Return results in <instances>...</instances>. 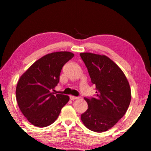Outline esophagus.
Instances as JSON below:
<instances>
[{"mask_svg": "<svg viewBox=\"0 0 151 151\" xmlns=\"http://www.w3.org/2000/svg\"><path fill=\"white\" fill-rule=\"evenodd\" d=\"M70 99H71V100L74 101V100H76V99H78L79 97H78V96H75L70 95Z\"/></svg>", "mask_w": 151, "mask_h": 151, "instance_id": "34e87169", "label": "esophagus"}]
</instances>
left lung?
<instances>
[{"label": "left lung", "mask_w": 151, "mask_h": 151, "mask_svg": "<svg viewBox=\"0 0 151 151\" xmlns=\"http://www.w3.org/2000/svg\"><path fill=\"white\" fill-rule=\"evenodd\" d=\"M87 68L95 98L85 100L88 109L81 121L92 131L103 132L111 129L126 113L131 100V90L126 76L116 64L106 55L80 53Z\"/></svg>", "instance_id": "obj_1"}]
</instances>
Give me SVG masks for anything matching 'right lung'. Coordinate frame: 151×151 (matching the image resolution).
Segmentation results:
<instances>
[{
	"instance_id": "1",
	"label": "right lung",
	"mask_w": 151,
	"mask_h": 151,
	"mask_svg": "<svg viewBox=\"0 0 151 151\" xmlns=\"http://www.w3.org/2000/svg\"><path fill=\"white\" fill-rule=\"evenodd\" d=\"M74 57L68 51L47 54L39 58L20 76L16 88L19 109L30 123L45 127L53 123L69 96L50 93L59 82L64 65Z\"/></svg>"
}]
</instances>
